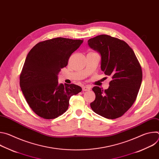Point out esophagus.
Instances as JSON below:
<instances>
[{"label": "esophagus", "instance_id": "obj_1", "mask_svg": "<svg viewBox=\"0 0 159 159\" xmlns=\"http://www.w3.org/2000/svg\"><path fill=\"white\" fill-rule=\"evenodd\" d=\"M90 89H91V87H90L89 85H85V86H83L82 87V90H83V91H89V90H90Z\"/></svg>", "mask_w": 159, "mask_h": 159}]
</instances>
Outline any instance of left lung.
<instances>
[{"instance_id":"left-lung-1","label":"left lung","mask_w":159,"mask_h":159,"mask_svg":"<svg viewBox=\"0 0 159 159\" xmlns=\"http://www.w3.org/2000/svg\"><path fill=\"white\" fill-rule=\"evenodd\" d=\"M87 43L101 55V70L112 78L107 89L93 88L96 99L90 107L104 118H118L131 107L137 97L142 81L141 66L133 50L123 40L101 34Z\"/></svg>"}]
</instances>
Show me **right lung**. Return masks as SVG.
<instances>
[{"label":"right lung","instance_id":"right-lung-1","mask_svg":"<svg viewBox=\"0 0 159 159\" xmlns=\"http://www.w3.org/2000/svg\"><path fill=\"white\" fill-rule=\"evenodd\" d=\"M81 39L56 38L37 43L28 53L20 75V87L31 109L44 119H54L67 110L71 96L82 91L75 84H58V74Z\"/></svg>","mask_w":159,"mask_h":159}]
</instances>
